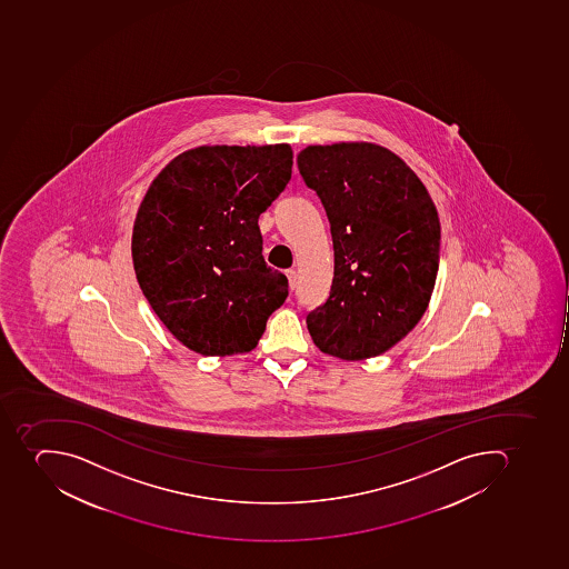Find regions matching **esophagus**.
Segmentation results:
<instances>
[{"label":"esophagus","mask_w":569,"mask_h":569,"mask_svg":"<svg viewBox=\"0 0 569 569\" xmlns=\"http://www.w3.org/2000/svg\"><path fill=\"white\" fill-rule=\"evenodd\" d=\"M288 282H290L291 290H296L297 287V272L293 269L287 270Z\"/></svg>","instance_id":"obj_1"}]
</instances>
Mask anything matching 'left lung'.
Segmentation results:
<instances>
[{"mask_svg": "<svg viewBox=\"0 0 569 569\" xmlns=\"http://www.w3.org/2000/svg\"><path fill=\"white\" fill-rule=\"evenodd\" d=\"M331 224L335 276L306 317L322 352L358 361L399 343L435 290L441 226L427 188L395 152L368 142L309 146L297 157Z\"/></svg>", "mask_w": 569, "mask_h": 569, "instance_id": "8db88e82", "label": "left lung"}]
</instances>
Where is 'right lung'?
Here are the masks:
<instances>
[{"label":"right lung","instance_id":"obj_1","mask_svg":"<svg viewBox=\"0 0 569 569\" xmlns=\"http://www.w3.org/2000/svg\"><path fill=\"white\" fill-rule=\"evenodd\" d=\"M291 166L288 143L201 146L149 187L131 238L134 273L154 313L193 352H249L287 300V276L261 254L258 219L287 188Z\"/></svg>","mask_w":569,"mask_h":569}]
</instances>
